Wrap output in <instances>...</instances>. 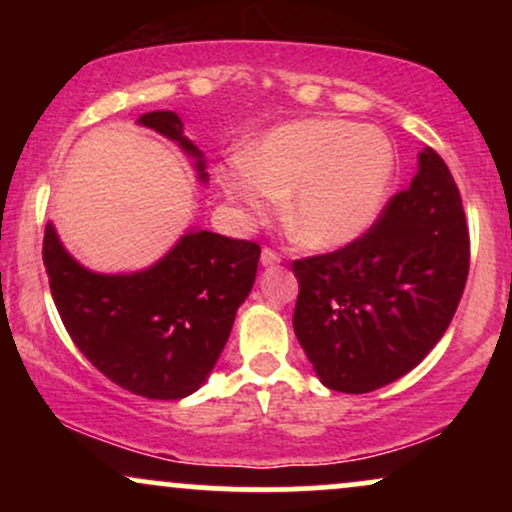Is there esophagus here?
<instances>
[{
    "instance_id": "obj_1",
    "label": "esophagus",
    "mask_w": 512,
    "mask_h": 512,
    "mask_svg": "<svg viewBox=\"0 0 512 512\" xmlns=\"http://www.w3.org/2000/svg\"><path fill=\"white\" fill-rule=\"evenodd\" d=\"M281 262V255L272 248H264L262 250V264L264 267H274V264Z\"/></svg>"
}]
</instances>
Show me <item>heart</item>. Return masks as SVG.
Wrapping results in <instances>:
<instances>
[{"label": "heart", "mask_w": 512, "mask_h": 512, "mask_svg": "<svg viewBox=\"0 0 512 512\" xmlns=\"http://www.w3.org/2000/svg\"><path fill=\"white\" fill-rule=\"evenodd\" d=\"M395 146L385 132L346 120H301L269 132L248 158L216 173L223 195L250 221L289 199V228L313 250H339L373 226L395 178Z\"/></svg>", "instance_id": "obj_1"}]
</instances>
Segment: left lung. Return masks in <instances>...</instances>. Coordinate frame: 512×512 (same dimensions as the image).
<instances>
[{
  "label": "left lung",
  "mask_w": 512,
  "mask_h": 512,
  "mask_svg": "<svg viewBox=\"0 0 512 512\" xmlns=\"http://www.w3.org/2000/svg\"><path fill=\"white\" fill-rule=\"evenodd\" d=\"M293 332L322 385L363 395L424 361L469 274L462 197L431 146L407 190L356 243L293 262Z\"/></svg>",
  "instance_id": "1"
}]
</instances>
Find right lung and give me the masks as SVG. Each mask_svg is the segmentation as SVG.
<instances>
[{"label":"right lung","instance_id":"add662e5","mask_svg":"<svg viewBox=\"0 0 512 512\" xmlns=\"http://www.w3.org/2000/svg\"><path fill=\"white\" fill-rule=\"evenodd\" d=\"M139 125L207 161L182 132L173 110H154ZM260 245L211 231H187L149 269L98 274L64 250L45 226L43 262L69 337L108 380L146 399H182L207 383L228 342L238 308L255 284Z\"/></svg>","mask_w":512,"mask_h":512}]
</instances>
